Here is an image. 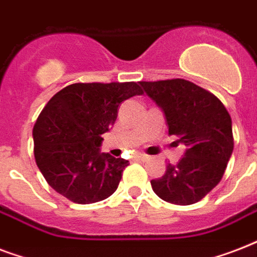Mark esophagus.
I'll list each match as a JSON object with an SVG mask.
<instances>
[{
    "instance_id": "obj_1",
    "label": "esophagus",
    "mask_w": 257,
    "mask_h": 257,
    "mask_svg": "<svg viewBox=\"0 0 257 257\" xmlns=\"http://www.w3.org/2000/svg\"><path fill=\"white\" fill-rule=\"evenodd\" d=\"M135 159H137V160H149V156H147V155H144V153H135Z\"/></svg>"
}]
</instances>
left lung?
<instances>
[{
	"label": "left lung",
	"mask_w": 257,
	"mask_h": 257,
	"mask_svg": "<svg viewBox=\"0 0 257 257\" xmlns=\"http://www.w3.org/2000/svg\"><path fill=\"white\" fill-rule=\"evenodd\" d=\"M140 84L163 109L169 135L187 147L177 164L151 181L153 192L177 205L197 203L223 179L233 151L231 116L213 93L184 78Z\"/></svg>",
	"instance_id": "left-lung-1"
}]
</instances>
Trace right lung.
<instances>
[{"label": "right lung", "mask_w": 257, "mask_h": 257, "mask_svg": "<svg viewBox=\"0 0 257 257\" xmlns=\"http://www.w3.org/2000/svg\"><path fill=\"white\" fill-rule=\"evenodd\" d=\"M143 94L137 82H76L57 92L33 128L34 159L46 183L76 204L106 199L118 187L124 159L100 153L101 135L117 118L118 105Z\"/></svg>", "instance_id": "1"}]
</instances>
